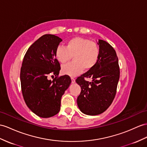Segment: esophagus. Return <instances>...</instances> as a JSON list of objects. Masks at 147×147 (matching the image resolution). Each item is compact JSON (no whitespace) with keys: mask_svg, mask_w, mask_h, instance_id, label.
<instances>
[{"mask_svg":"<svg viewBox=\"0 0 147 147\" xmlns=\"http://www.w3.org/2000/svg\"><path fill=\"white\" fill-rule=\"evenodd\" d=\"M71 83L74 84L75 82H76V79H75V78L73 77H71Z\"/></svg>","mask_w":147,"mask_h":147,"instance_id":"34e87169","label":"esophagus"}]
</instances>
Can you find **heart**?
I'll use <instances>...</instances> for the list:
<instances>
[{"label": "heart", "instance_id": "1", "mask_svg": "<svg viewBox=\"0 0 147 147\" xmlns=\"http://www.w3.org/2000/svg\"><path fill=\"white\" fill-rule=\"evenodd\" d=\"M57 59L61 63L69 62L73 57L74 62L63 65L62 73L75 77L82 72L85 69L88 70L97 62L99 57L98 45L87 38L74 37L68 40L66 47L59 46L55 51Z\"/></svg>", "mask_w": 147, "mask_h": 147}]
</instances>
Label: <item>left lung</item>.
I'll return each mask as SVG.
<instances>
[{"mask_svg": "<svg viewBox=\"0 0 147 147\" xmlns=\"http://www.w3.org/2000/svg\"><path fill=\"white\" fill-rule=\"evenodd\" d=\"M99 57L94 67L76 79L81 87L77 102L81 112L88 115L101 114L112 104L120 77L119 60L108 42L98 40ZM90 78L92 82L86 81Z\"/></svg>", "mask_w": 147, "mask_h": 147, "instance_id": "8db88e82", "label": "left lung"}]
</instances>
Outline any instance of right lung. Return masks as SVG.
<instances>
[{
	"instance_id": "obj_1",
	"label": "right lung",
	"mask_w": 147,
	"mask_h": 147,
	"mask_svg": "<svg viewBox=\"0 0 147 147\" xmlns=\"http://www.w3.org/2000/svg\"><path fill=\"white\" fill-rule=\"evenodd\" d=\"M62 41L55 35H42L27 50L20 69L25 102L32 112L42 118L59 112L62 96L71 82L67 75L57 77L60 66L55 51ZM51 74L56 77L53 81L48 78Z\"/></svg>"
}]
</instances>
